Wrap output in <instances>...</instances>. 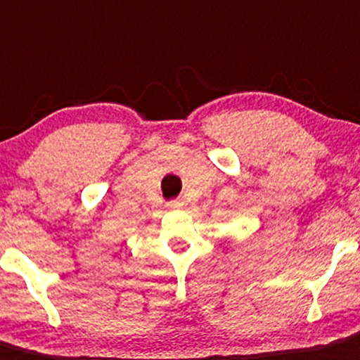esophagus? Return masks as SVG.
Listing matches in <instances>:
<instances>
[{"instance_id": "34e87169", "label": "esophagus", "mask_w": 360, "mask_h": 360, "mask_svg": "<svg viewBox=\"0 0 360 360\" xmlns=\"http://www.w3.org/2000/svg\"><path fill=\"white\" fill-rule=\"evenodd\" d=\"M169 205H170V207H174V209H179V207H183V205H184V200H183V198H174V200L169 202Z\"/></svg>"}]
</instances>
